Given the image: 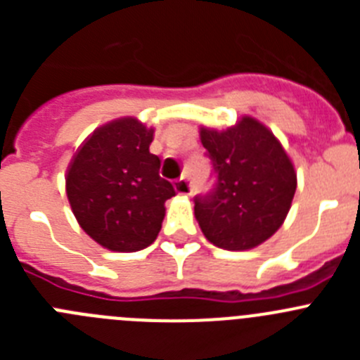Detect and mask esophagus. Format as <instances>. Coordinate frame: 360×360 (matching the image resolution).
I'll use <instances>...</instances> for the list:
<instances>
[{"label":"esophagus","instance_id":"1","mask_svg":"<svg viewBox=\"0 0 360 360\" xmlns=\"http://www.w3.org/2000/svg\"><path fill=\"white\" fill-rule=\"evenodd\" d=\"M174 189H176L178 195H184V196H189L191 193H193V186H191L189 178L187 176H182L180 180H176V186H174Z\"/></svg>","mask_w":360,"mask_h":360}]
</instances>
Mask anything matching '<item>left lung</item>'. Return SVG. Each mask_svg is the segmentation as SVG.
I'll use <instances>...</instances> for the list:
<instances>
[{
	"label": "left lung",
	"mask_w": 360,
	"mask_h": 360,
	"mask_svg": "<svg viewBox=\"0 0 360 360\" xmlns=\"http://www.w3.org/2000/svg\"><path fill=\"white\" fill-rule=\"evenodd\" d=\"M200 139L212 164L214 186L195 196V216L211 243L225 250L254 249L287 218L297 176L274 133L252 117Z\"/></svg>",
	"instance_id": "obj_1"
}]
</instances>
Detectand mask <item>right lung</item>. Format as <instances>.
<instances>
[{"label": "right lung", "instance_id": "right-lung-1", "mask_svg": "<svg viewBox=\"0 0 360 360\" xmlns=\"http://www.w3.org/2000/svg\"><path fill=\"white\" fill-rule=\"evenodd\" d=\"M155 131L136 119L95 129L66 171V195L82 231L115 252H135L157 240L165 200L176 195L149 153Z\"/></svg>", "mask_w": 360, "mask_h": 360}]
</instances>
